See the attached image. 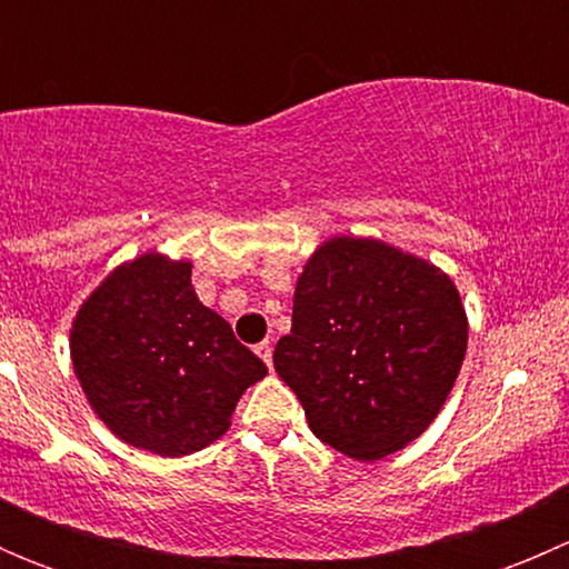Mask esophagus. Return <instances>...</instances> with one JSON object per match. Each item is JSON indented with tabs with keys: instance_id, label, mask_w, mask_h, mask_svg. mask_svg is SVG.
Masks as SVG:
<instances>
[{
	"instance_id": "obj_1",
	"label": "esophagus",
	"mask_w": 569,
	"mask_h": 569,
	"mask_svg": "<svg viewBox=\"0 0 569 569\" xmlns=\"http://www.w3.org/2000/svg\"><path fill=\"white\" fill-rule=\"evenodd\" d=\"M256 355L263 360V363L272 366V343H269V341L256 343Z\"/></svg>"
}]
</instances>
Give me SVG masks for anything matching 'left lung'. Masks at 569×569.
Masks as SVG:
<instances>
[{"label":"left lung","mask_w":569,"mask_h":569,"mask_svg":"<svg viewBox=\"0 0 569 569\" xmlns=\"http://www.w3.org/2000/svg\"><path fill=\"white\" fill-rule=\"evenodd\" d=\"M468 349V313L435 263L371 237H330L302 267L274 371L321 443L375 462L427 432Z\"/></svg>","instance_id":"obj_1"}]
</instances>
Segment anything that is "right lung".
Segmentation results:
<instances>
[{
	"label": "right lung",
	"instance_id": "add662e5",
	"mask_svg": "<svg viewBox=\"0 0 569 569\" xmlns=\"http://www.w3.org/2000/svg\"><path fill=\"white\" fill-rule=\"evenodd\" d=\"M71 363L114 438L159 457L220 440L267 366L192 289V261L148 250L118 263L71 321Z\"/></svg>",
	"mask_w": 569,
	"mask_h": 569
}]
</instances>
